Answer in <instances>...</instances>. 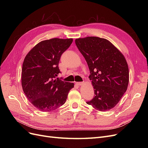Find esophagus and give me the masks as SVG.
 Instances as JSON below:
<instances>
[{"instance_id":"obj_1","label":"esophagus","mask_w":148,"mask_h":148,"mask_svg":"<svg viewBox=\"0 0 148 148\" xmlns=\"http://www.w3.org/2000/svg\"><path fill=\"white\" fill-rule=\"evenodd\" d=\"M76 84L78 85V86H82V85L83 84V82H77L76 83Z\"/></svg>"}]
</instances>
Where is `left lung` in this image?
Wrapping results in <instances>:
<instances>
[{"mask_svg":"<svg viewBox=\"0 0 148 148\" xmlns=\"http://www.w3.org/2000/svg\"><path fill=\"white\" fill-rule=\"evenodd\" d=\"M75 43L88 64L89 78L95 94L92 99L86 103L99 111L112 109L128 88L129 70L124 56L104 38H78Z\"/></svg>","mask_w":148,"mask_h":148,"instance_id":"8db88e82","label":"left lung"}]
</instances>
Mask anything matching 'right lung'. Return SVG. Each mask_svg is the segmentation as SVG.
I'll return each mask as SVG.
<instances>
[{"label": "right lung", "mask_w": 148, "mask_h": 148, "mask_svg": "<svg viewBox=\"0 0 148 148\" xmlns=\"http://www.w3.org/2000/svg\"><path fill=\"white\" fill-rule=\"evenodd\" d=\"M72 38H52L39 42L26 56L22 66L21 86L26 97L37 109L51 112L65 104L73 83L56 77L60 73V57Z\"/></svg>", "instance_id": "1"}]
</instances>
